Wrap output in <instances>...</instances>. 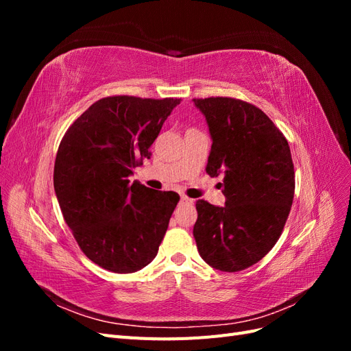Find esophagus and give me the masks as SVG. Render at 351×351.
Returning a JSON list of instances; mask_svg holds the SVG:
<instances>
[{
  "instance_id": "obj_1",
  "label": "esophagus",
  "mask_w": 351,
  "mask_h": 351,
  "mask_svg": "<svg viewBox=\"0 0 351 351\" xmlns=\"http://www.w3.org/2000/svg\"><path fill=\"white\" fill-rule=\"evenodd\" d=\"M182 202L183 204H193V199H190V197H187V196H182Z\"/></svg>"
}]
</instances>
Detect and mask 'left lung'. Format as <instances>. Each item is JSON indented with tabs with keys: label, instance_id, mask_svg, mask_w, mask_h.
Segmentation results:
<instances>
[{
	"label": "left lung",
	"instance_id": "left-lung-1",
	"mask_svg": "<svg viewBox=\"0 0 351 351\" xmlns=\"http://www.w3.org/2000/svg\"><path fill=\"white\" fill-rule=\"evenodd\" d=\"M212 137L206 173L224 174L226 206L196 202L199 254L222 272L258 263L278 241L294 197L289 142L269 117L236 98L193 99Z\"/></svg>",
	"mask_w": 351,
	"mask_h": 351
}]
</instances>
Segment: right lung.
I'll return each instance as SVG.
<instances>
[{
  "instance_id": "1",
  "label": "right lung",
  "mask_w": 351,
  "mask_h": 351,
  "mask_svg": "<svg viewBox=\"0 0 351 351\" xmlns=\"http://www.w3.org/2000/svg\"><path fill=\"white\" fill-rule=\"evenodd\" d=\"M182 99L107 97L92 104L61 139L54 165L58 204L79 247L101 268L130 274L151 263L178 204L129 176Z\"/></svg>"
}]
</instances>
